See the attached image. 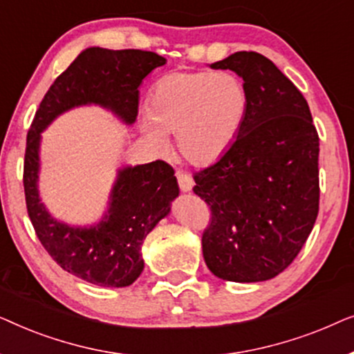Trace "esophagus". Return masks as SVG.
Listing matches in <instances>:
<instances>
[{"instance_id": "1", "label": "esophagus", "mask_w": 354, "mask_h": 354, "mask_svg": "<svg viewBox=\"0 0 354 354\" xmlns=\"http://www.w3.org/2000/svg\"><path fill=\"white\" fill-rule=\"evenodd\" d=\"M176 177H177V182H178V187H180V190L182 192H190L192 188H193V178L188 176V174H185V172H177L176 174Z\"/></svg>"}]
</instances>
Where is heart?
I'll return each instance as SVG.
<instances>
[{
    "instance_id": "heart-1",
    "label": "heart",
    "mask_w": 354,
    "mask_h": 354,
    "mask_svg": "<svg viewBox=\"0 0 354 354\" xmlns=\"http://www.w3.org/2000/svg\"><path fill=\"white\" fill-rule=\"evenodd\" d=\"M248 104L245 84L232 72H169L149 90L142 127L159 153L169 147L167 135L176 133L182 159L209 166L235 143Z\"/></svg>"
}]
</instances>
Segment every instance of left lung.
Here are the masks:
<instances>
[{
	"mask_svg": "<svg viewBox=\"0 0 354 354\" xmlns=\"http://www.w3.org/2000/svg\"><path fill=\"white\" fill-rule=\"evenodd\" d=\"M211 67L236 72L250 104L229 151L193 176L211 207L203 256L222 280L263 282L293 263L316 222L319 135L301 91L266 56L239 51Z\"/></svg>",
	"mask_w": 354,
	"mask_h": 354,
	"instance_id": "1",
	"label": "left lung"
}]
</instances>
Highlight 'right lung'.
<instances>
[{"mask_svg":"<svg viewBox=\"0 0 354 354\" xmlns=\"http://www.w3.org/2000/svg\"><path fill=\"white\" fill-rule=\"evenodd\" d=\"M162 56L142 50L86 48L55 80L37 109L27 133L24 192L27 212L48 254L67 272L101 287H127L143 270L142 245L171 211L178 196L174 169L164 161L119 169L109 209L91 227H71L53 219L38 196L40 133L57 115L75 106L100 104L133 124L138 86Z\"/></svg>","mask_w":354,"mask_h":354,"instance_id":"1","label":"right lung"}]
</instances>
